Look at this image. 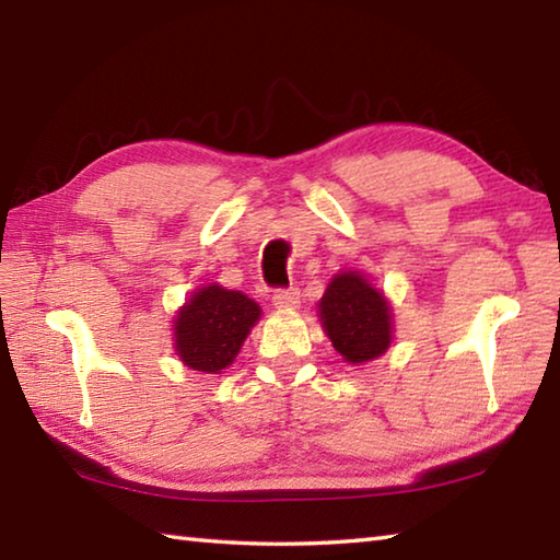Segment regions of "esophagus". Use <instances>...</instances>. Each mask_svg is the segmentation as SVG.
I'll return each mask as SVG.
<instances>
[{
	"label": "esophagus",
	"instance_id": "1",
	"mask_svg": "<svg viewBox=\"0 0 560 560\" xmlns=\"http://www.w3.org/2000/svg\"><path fill=\"white\" fill-rule=\"evenodd\" d=\"M271 301H273V306H277V308H293V306H299L301 291L293 289V287L277 289V291H273V299Z\"/></svg>",
	"mask_w": 560,
	"mask_h": 560
}]
</instances>
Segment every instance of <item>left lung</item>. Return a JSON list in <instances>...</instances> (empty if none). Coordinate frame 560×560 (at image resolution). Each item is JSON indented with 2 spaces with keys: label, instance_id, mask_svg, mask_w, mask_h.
Wrapping results in <instances>:
<instances>
[{
  "label": "left lung",
  "instance_id": "left-lung-1",
  "mask_svg": "<svg viewBox=\"0 0 560 560\" xmlns=\"http://www.w3.org/2000/svg\"><path fill=\"white\" fill-rule=\"evenodd\" d=\"M330 343L348 363H365L390 346V306L358 273H338L318 303Z\"/></svg>",
  "mask_w": 560,
  "mask_h": 560
}]
</instances>
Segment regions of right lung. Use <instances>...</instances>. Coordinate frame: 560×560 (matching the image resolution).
Here are the masks:
<instances>
[{"label": "right lung", "mask_w": 560, "mask_h": 560, "mask_svg": "<svg viewBox=\"0 0 560 560\" xmlns=\"http://www.w3.org/2000/svg\"><path fill=\"white\" fill-rule=\"evenodd\" d=\"M261 308L242 291L205 287L175 320V348L192 371L220 373L240 353Z\"/></svg>", "instance_id": "1"}]
</instances>
